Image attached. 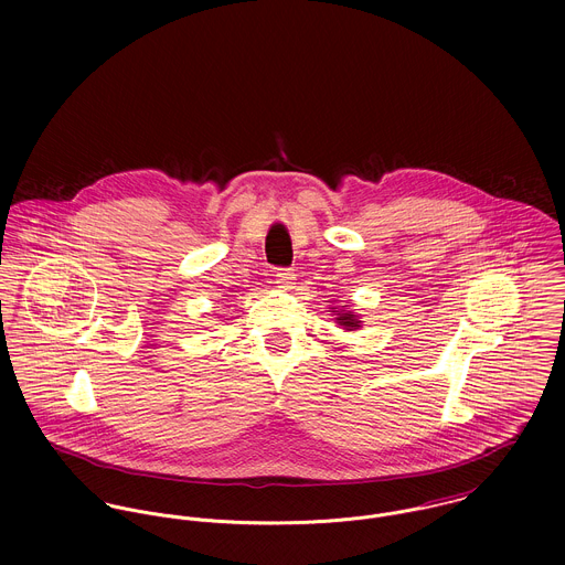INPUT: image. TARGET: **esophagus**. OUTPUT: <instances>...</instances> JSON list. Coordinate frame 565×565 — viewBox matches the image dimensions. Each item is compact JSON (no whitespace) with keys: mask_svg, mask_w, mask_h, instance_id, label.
<instances>
[{"mask_svg":"<svg viewBox=\"0 0 565 565\" xmlns=\"http://www.w3.org/2000/svg\"><path fill=\"white\" fill-rule=\"evenodd\" d=\"M296 280V274L291 271V269H280L278 274H276V285H278V289H282V291H287V289H294V282Z\"/></svg>","mask_w":565,"mask_h":565,"instance_id":"obj_1","label":"esophagus"}]
</instances>
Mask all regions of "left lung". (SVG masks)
Returning <instances> with one entry per match:
<instances>
[{
	"label": "left lung",
	"instance_id": "obj_1",
	"mask_svg": "<svg viewBox=\"0 0 565 565\" xmlns=\"http://www.w3.org/2000/svg\"><path fill=\"white\" fill-rule=\"evenodd\" d=\"M345 307H341V309L339 307H328V309H330V316H334V323L339 328H343V330H359L361 328V318L354 311L345 309Z\"/></svg>",
	"mask_w": 565,
	"mask_h": 565
}]
</instances>
